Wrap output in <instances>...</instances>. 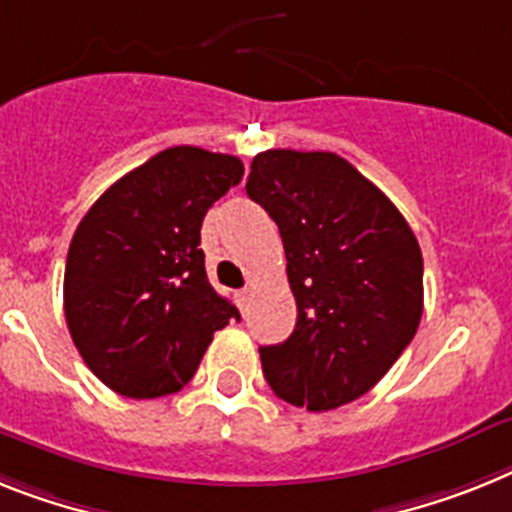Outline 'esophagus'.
Segmentation results:
<instances>
[{
    "label": "esophagus",
    "mask_w": 512,
    "mask_h": 512,
    "mask_svg": "<svg viewBox=\"0 0 512 512\" xmlns=\"http://www.w3.org/2000/svg\"><path fill=\"white\" fill-rule=\"evenodd\" d=\"M236 304H239V309H247V304H249V289H244V291H236Z\"/></svg>",
    "instance_id": "34e87169"
}]
</instances>
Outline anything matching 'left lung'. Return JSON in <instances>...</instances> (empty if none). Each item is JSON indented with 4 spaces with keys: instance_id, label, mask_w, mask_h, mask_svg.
<instances>
[{
    "instance_id": "left-lung-1",
    "label": "left lung",
    "mask_w": 512,
    "mask_h": 512,
    "mask_svg": "<svg viewBox=\"0 0 512 512\" xmlns=\"http://www.w3.org/2000/svg\"><path fill=\"white\" fill-rule=\"evenodd\" d=\"M247 195L281 231L296 299L294 333L260 346L270 390L307 411L362 398L422 320L414 231L367 176L328 150L257 153Z\"/></svg>"
}]
</instances>
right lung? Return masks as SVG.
Instances as JSON below:
<instances>
[{
	"label": "right lung",
	"mask_w": 512,
	"mask_h": 512,
	"mask_svg": "<svg viewBox=\"0 0 512 512\" xmlns=\"http://www.w3.org/2000/svg\"><path fill=\"white\" fill-rule=\"evenodd\" d=\"M236 156L176 145L124 174L72 236L64 317L98 380L127 398L182 390L239 309L208 281L200 226L242 182Z\"/></svg>",
	"instance_id": "add662e5"
}]
</instances>
